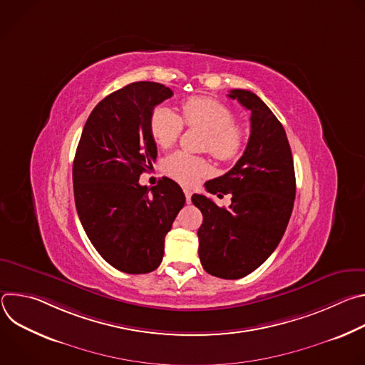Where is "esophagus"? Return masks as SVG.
Listing matches in <instances>:
<instances>
[{"label":"esophagus","instance_id":"1","mask_svg":"<svg viewBox=\"0 0 365 365\" xmlns=\"http://www.w3.org/2000/svg\"><path fill=\"white\" fill-rule=\"evenodd\" d=\"M183 192H185V196H186V202L190 203V197H192V190L189 187H183Z\"/></svg>","mask_w":365,"mask_h":365}]
</instances>
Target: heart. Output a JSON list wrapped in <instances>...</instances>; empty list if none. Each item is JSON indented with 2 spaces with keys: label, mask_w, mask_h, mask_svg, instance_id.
I'll return each mask as SVG.
<instances>
[{
  "label": "heart",
  "mask_w": 365,
  "mask_h": 365,
  "mask_svg": "<svg viewBox=\"0 0 365 365\" xmlns=\"http://www.w3.org/2000/svg\"><path fill=\"white\" fill-rule=\"evenodd\" d=\"M234 121V113L222 102L207 96H193L183 101L182 118L170 107L155 108L150 117V133L155 144L166 148L176 143L183 123L189 127H199L207 133L205 148L221 162H234L245 147V131ZM163 169L183 185H193L202 176L211 173V166L203 158L186 151L170 154Z\"/></svg>",
  "instance_id": "b5f03b06"
}]
</instances>
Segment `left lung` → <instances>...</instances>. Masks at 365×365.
I'll return each instance as SVG.
<instances>
[{"mask_svg":"<svg viewBox=\"0 0 365 365\" xmlns=\"http://www.w3.org/2000/svg\"><path fill=\"white\" fill-rule=\"evenodd\" d=\"M228 96L251 111V133L241 159L206 190L231 193L230 207L193 195L203 221L197 230L199 258L206 273L235 280L262 266L279 245L296 196L292 150L282 123L255 93L232 89Z\"/></svg>","mask_w":365,"mask_h":365,"instance_id":"left-lung-1","label":"left lung"}]
</instances>
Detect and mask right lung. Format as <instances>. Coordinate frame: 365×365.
Segmentation results:
<instances>
[{
    "instance_id": "add662e5",
    "label": "right lung",
    "mask_w": 365,
    "mask_h": 365,
    "mask_svg": "<svg viewBox=\"0 0 365 365\" xmlns=\"http://www.w3.org/2000/svg\"><path fill=\"white\" fill-rule=\"evenodd\" d=\"M172 95L170 88L145 81L110 93L88 117L75 154L72 178L81 224L101 257L128 274L160 266L165 237L186 200L169 178L153 187L138 183L158 158L150 117Z\"/></svg>"
}]
</instances>
